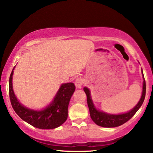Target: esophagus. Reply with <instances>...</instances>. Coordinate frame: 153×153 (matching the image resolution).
Masks as SVG:
<instances>
[{
    "instance_id": "34e87169",
    "label": "esophagus",
    "mask_w": 153,
    "mask_h": 153,
    "mask_svg": "<svg viewBox=\"0 0 153 153\" xmlns=\"http://www.w3.org/2000/svg\"><path fill=\"white\" fill-rule=\"evenodd\" d=\"M75 84L76 85L77 87L81 88V86H82V81H81V80H80V79H78V80L76 81V83H75Z\"/></svg>"
}]
</instances>
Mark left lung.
I'll return each instance as SVG.
<instances>
[{
    "mask_svg": "<svg viewBox=\"0 0 153 153\" xmlns=\"http://www.w3.org/2000/svg\"><path fill=\"white\" fill-rule=\"evenodd\" d=\"M142 75L143 78V91H142V95L140 99L139 102H138L137 105L134 107L132 109H131L129 111L125 113V114H110L105 113L104 111L97 110L94 105L93 100H92L91 96V92L90 90L86 87H84L83 91L86 94L87 96V103L88 106L89 108L90 115L92 120L96 125L103 127H118L120 125H122L126 122H127L129 119L133 117L139 108L141 107L143 102L144 101L146 97V81L144 79L143 73L142 71Z\"/></svg>",
    "mask_w": 153,
    "mask_h": 153,
    "instance_id": "left-lung-1",
    "label": "left lung"
}]
</instances>
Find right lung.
<instances>
[{
	"label": "right lung",
	"instance_id": "1",
	"mask_svg": "<svg viewBox=\"0 0 153 153\" xmlns=\"http://www.w3.org/2000/svg\"><path fill=\"white\" fill-rule=\"evenodd\" d=\"M14 69L10 76L9 94L12 108L16 114L23 120L39 129H54L63 124L68 118L69 102L76 88L74 83H62L53 101L44 109H30L21 104L14 95L12 87Z\"/></svg>",
	"mask_w": 153,
	"mask_h": 153
}]
</instances>
